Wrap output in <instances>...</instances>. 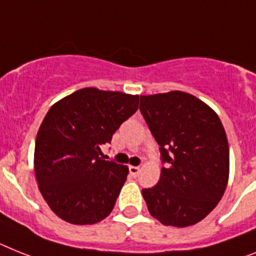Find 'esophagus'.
Returning a JSON list of instances; mask_svg holds the SVG:
<instances>
[{
  "instance_id": "esophagus-1",
  "label": "esophagus",
  "mask_w": 256,
  "mask_h": 256,
  "mask_svg": "<svg viewBox=\"0 0 256 256\" xmlns=\"http://www.w3.org/2000/svg\"><path fill=\"white\" fill-rule=\"evenodd\" d=\"M128 170H130V174L134 176V177H136V176L139 174V170H140V168H139V166H130V168H128Z\"/></svg>"
}]
</instances>
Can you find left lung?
Wrapping results in <instances>:
<instances>
[{
	"label": "left lung",
	"mask_w": 256,
	"mask_h": 256,
	"mask_svg": "<svg viewBox=\"0 0 256 256\" xmlns=\"http://www.w3.org/2000/svg\"><path fill=\"white\" fill-rule=\"evenodd\" d=\"M142 114L160 146V180L142 194L161 224L194 225L218 206L229 180V144L216 112L182 91L140 96Z\"/></svg>",
	"instance_id": "left-lung-1"
}]
</instances>
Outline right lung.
Here are the masks:
<instances>
[{"label":"right lung","instance_id":"obj_1","mask_svg":"<svg viewBox=\"0 0 256 256\" xmlns=\"http://www.w3.org/2000/svg\"><path fill=\"white\" fill-rule=\"evenodd\" d=\"M139 96L87 87L53 104L35 143L36 181L42 198L70 224H96L112 212L128 174L102 158V147L138 110Z\"/></svg>","mask_w":256,"mask_h":256}]
</instances>
